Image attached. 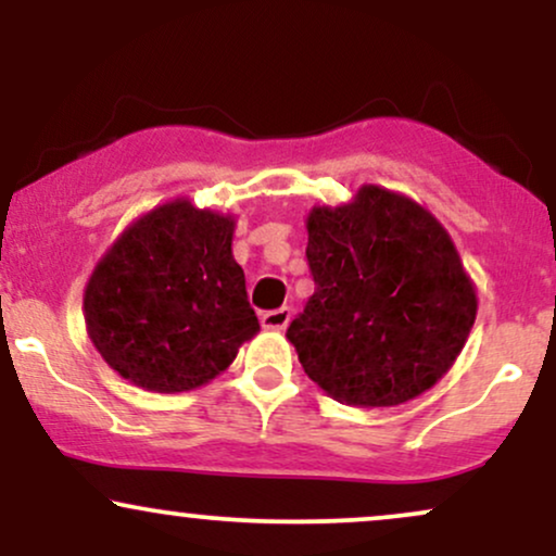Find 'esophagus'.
<instances>
[{
	"mask_svg": "<svg viewBox=\"0 0 556 556\" xmlns=\"http://www.w3.org/2000/svg\"><path fill=\"white\" fill-rule=\"evenodd\" d=\"M292 318V311L282 305V308H274V311H266V314H261V327L264 329H285L287 324H290Z\"/></svg>",
	"mask_w": 556,
	"mask_h": 556,
	"instance_id": "esophagus-1",
	"label": "esophagus"
}]
</instances>
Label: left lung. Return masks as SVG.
I'll return each instance as SVG.
<instances>
[{"mask_svg":"<svg viewBox=\"0 0 556 556\" xmlns=\"http://www.w3.org/2000/svg\"><path fill=\"white\" fill-rule=\"evenodd\" d=\"M316 290L292 318L305 374L353 407H392L450 371L476 321V287L437 216L363 185L344 206L308 214Z\"/></svg>","mask_w":556,"mask_h":556,"instance_id":"left-lung-1","label":"left lung"}]
</instances>
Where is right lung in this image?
Segmentation results:
<instances>
[{"mask_svg":"<svg viewBox=\"0 0 556 556\" xmlns=\"http://www.w3.org/2000/svg\"><path fill=\"white\" fill-rule=\"evenodd\" d=\"M232 232V216L177 198L132 222L96 264L83 295L86 329L123 379L188 392L256 334Z\"/></svg>","mask_w":556,"mask_h":556,"instance_id":"obj_1","label":"right lung"}]
</instances>
